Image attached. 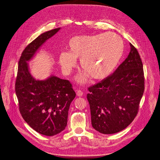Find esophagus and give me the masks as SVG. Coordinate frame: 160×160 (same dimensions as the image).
I'll list each match as a JSON object with an SVG mask.
<instances>
[{"mask_svg": "<svg viewBox=\"0 0 160 160\" xmlns=\"http://www.w3.org/2000/svg\"><path fill=\"white\" fill-rule=\"evenodd\" d=\"M76 95H77L78 96L81 97V96H82L83 95V92L81 91V90H78V91H77V92H76Z\"/></svg>", "mask_w": 160, "mask_h": 160, "instance_id": "esophagus-1", "label": "esophagus"}]
</instances>
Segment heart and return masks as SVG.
Here are the masks:
<instances>
[{"label": "heart", "instance_id": "obj_1", "mask_svg": "<svg viewBox=\"0 0 160 160\" xmlns=\"http://www.w3.org/2000/svg\"><path fill=\"white\" fill-rule=\"evenodd\" d=\"M68 46L69 52L59 54L58 63L63 72L69 75L80 59L84 69L77 78L80 83L86 82L91 76L94 79L109 76L118 66L124 49L121 38L113 32L77 36L69 41Z\"/></svg>", "mask_w": 160, "mask_h": 160}]
</instances>
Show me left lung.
Here are the masks:
<instances>
[{
    "instance_id": "obj_1",
    "label": "left lung",
    "mask_w": 160,
    "mask_h": 160,
    "mask_svg": "<svg viewBox=\"0 0 160 160\" xmlns=\"http://www.w3.org/2000/svg\"><path fill=\"white\" fill-rule=\"evenodd\" d=\"M129 45L127 58L115 72L88 89L91 124L102 134L123 130L138 113L144 89V73L137 49Z\"/></svg>"
}]
</instances>
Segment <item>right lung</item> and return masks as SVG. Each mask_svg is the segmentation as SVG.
I'll list each match as a JSON object with an SVG mask.
<instances>
[{"mask_svg": "<svg viewBox=\"0 0 160 160\" xmlns=\"http://www.w3.org/2000/svg\"><path fill=\"white\" fill-rule=\"evenodd\" d=\"M60 29L42 33L25 48L19 61L16 81V93L23 119L34 130L48 136L66 128L69 106L76 94L69 81L56 76L36 79L30 72L28 62Z\"/></svg>", "mask_w": 160, "mask_h": 160, "instance_id": "obj_1", "label": "right lung"}]
</instances>
